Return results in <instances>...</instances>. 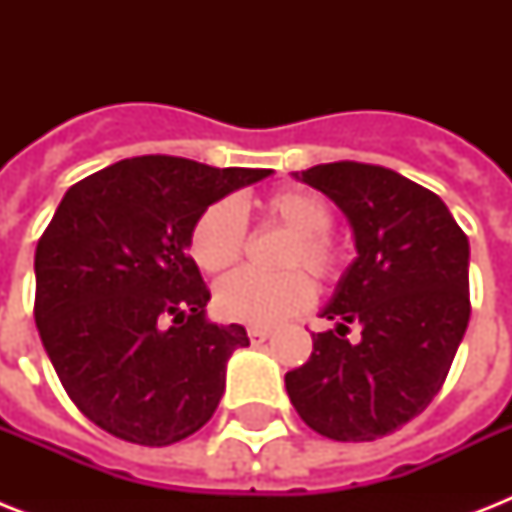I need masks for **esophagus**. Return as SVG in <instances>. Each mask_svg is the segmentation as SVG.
Wrapping results in <instances>:
<instances>
[{"mask_svg":"<svg viewBox=\"0 0 512 512\" xmlns=\"http://www.w3.org/2000/svg\"><path fill=\"white\" fill-rule=\"evenodd\" d=\"M247 335H249V342L252 345H263L268 337H271V329H263V327H249L247 329Z\"/></svg>","mask_w":512,"mask_h":512,"instance_id":"1","label":"esophagus"}]
</instances>
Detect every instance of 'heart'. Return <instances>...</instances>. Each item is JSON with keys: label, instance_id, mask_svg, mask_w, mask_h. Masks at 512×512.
Here are the masks:
<instances>
[{"label": "heart", "instance_id": "heart-1", "mask_svg": "<svg viewBox=\"0 0 512 512\" xmlns=\"http://www.w3.org/2000/svg\"><path fill=\"white\" fill-rule=\"evenodd\" d=\"M263 215L271 223L292 231L284 247L281 265L289 271L257 273L236 271L215 287V308L225 321H239L252 327H273L289 316L303 313L316 297L308 271L321 281L337 279L342 252L329 236L335 220L332 204L311 188H284L265 196ZM247 220L233 199L209 204L191 228L188 252L204 273L228 271L244 255Z\"/></svg>", "mask_w": 512, "mask_h": 512}]
</instances>
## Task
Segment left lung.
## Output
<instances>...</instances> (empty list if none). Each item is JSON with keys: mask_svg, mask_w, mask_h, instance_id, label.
<instances>
[{"mask_svg": "<svg viewBox=\"0 0 512 512\" xmlns=\"http://www.w3.org/2000/svg\"><path fill=\"white\" fill-rule=\"evenodd\" d=\"M335 201L358 257L321 316L313 353L287 372V393L308 428L335 441L398 430L444 385L470 319V244L436 193L377 164L332 162L295 172ZM362 340H344L347 324Z\"/></svg>", "mask_w": 512, "mask_h": 512, "instance_id": "1", "label": "left lung"}]
</instances>
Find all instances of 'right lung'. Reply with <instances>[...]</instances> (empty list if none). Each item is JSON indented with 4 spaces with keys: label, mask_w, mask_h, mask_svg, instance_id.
<instances>
[{
    "label": "right lung",
    "mask_w": 512,
    "mask_h": 512,
    "mask_svg": "<svg viewBox=\"0 0 512 512\" xmlns=\"http://www.w3.org/2000/svg\"><path fill=\"white\" fill-rule=\"evenodd\" d=\"M271 170L135 156L71 185L36 244L34 319L76 409L111 436L170 446L207 425L247 329L207 321L188 255L196 217Z\"/></svg>",
    "instance_id": "1"
}]
</instances>
